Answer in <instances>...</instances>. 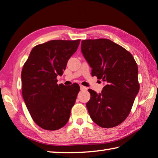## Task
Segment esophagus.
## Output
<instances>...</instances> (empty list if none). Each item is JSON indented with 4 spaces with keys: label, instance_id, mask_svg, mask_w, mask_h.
<instances>
[{
    "label": "esophagus",
    "instance_id": "1",
    "mask_svg": "<svg viewBox=\"0 0 158 158\" xmlns=\"http://www.w3.org/2000/svg\"><path fill=\"white\" fill-rule=\"evenodd\" d=\"M80 89H81V90H86L87 89L86 87L82 86V85H80Z\"/></svg>",
    "mask_w": 158,
    "mask_h": 158
}]
</instances>
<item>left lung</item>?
<instances>
[{"label":"left lung","instance_id":"left-lung-1","mask_svg":"<svg viewBox=\"0 0 158 158\" xmlns=\"http://www.w3.org/2000/svg\"><path fill=\"white\" fill-rule=\"evenodd\" d=\"M81 49L92 76L107 84L101 94L89 89L90 117L102 128L116 127L128 117L139 91L136 62L129 51L109 39L83 40Z\"/></svg>","mask_w":158,"mask_h":158}]
</instances>
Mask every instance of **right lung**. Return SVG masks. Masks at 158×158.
Listing matches in <instances>:
<instances>
[{
	"mask_svg": "<svg viewBox=\"0 0 158 158\" xmlns=\"http://www.w3.org/2000/svg\"><path fill=\"white\" fill-rule=\"evenodd\" d=\"M80 40H52L33 48L22 70V96L32 119L41 128L55 131L68 122L80 90L79 84H57Z\"/></svg>",
	"mask_w": 158,
	"mask_h": 158,
	"instance_id": "obj_1",
	"label": "right lung"
}]
</instances>
